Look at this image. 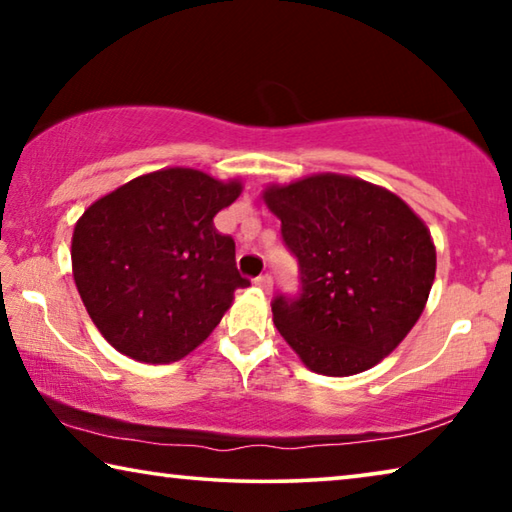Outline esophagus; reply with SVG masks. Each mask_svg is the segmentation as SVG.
<instances>
[{"label":"esophagus","mask_w":512,"mask_h":512,"mask_svg":"<svg viewBox=\"0 0 512 512\" xmlns=\"http://www.w3.org/2000/svg\"><path fill=\"white\" fill-rule=\"evenodd\" d=\"M255 284L262 291H266V293H271V289H273V277L268 275V273H264V275H259V277H255Z\"/></svg>","instance_id":"34e87169"}]
</instances>
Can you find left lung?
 <instances>
[{
	"label": "left lung",
	"instance_id": "8db88e82",
	"mask_svg": "<svg viewBox=\"0 0 512 512\" xmlns=\"http://www.w3.org/2000/svg\"><path fill=\"white\" fill-rule=\"evenodd\" d=\"M298 259L300 293L273 300V323L309 370L357 375L391 354L427 305L436 248L400 196L316 173L264 189Z\"/></svg>",
	"mask_w": 512,
	"mask_h": 512
}]
</instances>
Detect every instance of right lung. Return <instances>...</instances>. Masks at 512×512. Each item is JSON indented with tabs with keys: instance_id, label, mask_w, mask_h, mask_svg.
<instances>
[{
	"instance_id": "obj_1",
	"label": "right lung",
	"mask_w": 512,
	"mask_h": 512,
	"mask_svg": "<svg viewBox=\"0 0 512 512\" xmlns=\"http://www.w3.org/2000/svg\"><path fill=\"white\" fill-rule=\"evenodd\" d=\"M241 194L198 169L146 173L76 221L72 273L92 323L135 361L171 363L198 348L248 287L235 241L214 216Z\"/></svg>"
}]
</instances>
